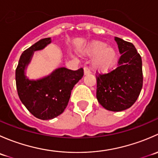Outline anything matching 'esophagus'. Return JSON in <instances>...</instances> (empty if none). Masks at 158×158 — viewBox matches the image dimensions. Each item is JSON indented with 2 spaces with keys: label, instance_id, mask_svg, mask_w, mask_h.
<instances>
[{
  "label": "esophagus",
  "instance_id": "1",
  "mask_svg": "<svg viewBox=\"0 0 158 158\" xmlns=\"http://www.w3.org/2000/svg\"><path fill=\"white\" fill-rule=\"evenodd\" d=\"M90 73V70L88 67H84V75H88Z\"/></svg>",
  "mask_w": 158,
  "mask_h": 158
}]
</instances>
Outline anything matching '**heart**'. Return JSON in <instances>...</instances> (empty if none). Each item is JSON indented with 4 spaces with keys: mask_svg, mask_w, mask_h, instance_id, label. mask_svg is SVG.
Segmentation results:
<instances>
[{
    "mask_svg": "<svg viewBox=\"0 0 158 158\" xmlns=\"http://www.w3.org/2000/svg\"><path fill=\"white\" fill-rule=\"evenodd\" d=\"M84 55L93 57L92 66L100 72H107L114 66L117 60V52L111 46H107L103 41L92 40L83 51Z\"/></svg>",
    "mask_w": 158,
    "mask_h": 158,
    "instance_id": "obj_1",
    "label": "heart"
}]
</instances>
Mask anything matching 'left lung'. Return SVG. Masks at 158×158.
Here are the masks:
<instances>
[{
  "instance_id": "1",
  "label": "left lung",
  "mask_w": 158,
  "mask_h": 158,
  "mask_svg": "<svg viewBox=\"0 0 158 158\" xmlns=\"http://www.w3.org/2000/svg\"><path fill=\"white\" fill-rule=\"evenodd\" d=\"M121 56L116 69L97 76L96 97L111 111L129 109L138 99L143 85L142 60L135 46L114 37Z\"/></svg>"
}]
</instances>
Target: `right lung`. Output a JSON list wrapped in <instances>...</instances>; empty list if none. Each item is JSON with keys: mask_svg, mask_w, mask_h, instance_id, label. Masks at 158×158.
I'll list each match as a JSON object with an SVG mask.
<instances>
[{"mask_svg": "<svg viewBox=\"0 0 158 158\" xmlns=\"http://www.w3.org/2000/svg\"><path fill=\"white\" fill-rule=\"evenodd\" d=\"M51 38H44L23 51L16 69V85L19 98L28 111L37 118L49 120L57 117L67 106L74 85L83 76V69L60 67L41 79H30L26 69L35 51L44 49Z\"/></svg>", "mask_w": 158, "mask_h": 158, "instance_id": "right-lung-1", "label": "right lung"}]
</instances>
